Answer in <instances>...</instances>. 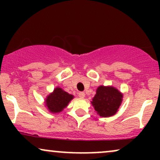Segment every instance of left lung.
Listing matches in <instances>:
<instances>
[{
    "instance_id": "left-lung-1",
    "label": "left lung",
    "mask_w": 160,
    "mask_h": 160,
    "mask_svg": "<svg viewBox=\"0 0 160 160\" xmlns=\"http://www.w3.org/2000/svg\"><path fill=\"white\" fill-rule=\"evenodd\" d=\"M74 95L64 91L62 88H55L52 92L49 93L45 100V104L51 113H59L69 104Z\"/></svg>"
}]
</instances>
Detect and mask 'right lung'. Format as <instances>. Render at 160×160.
Returning <instances> with one entry per match:
<instances>
[{
  "label": "right lung",
  "mask_w": 160,
  "mask_h": 160,
  "mask_svg": "<svg viewBox=\"0 0 160 160\" xmlns=\"http://www.w3.org/2000/svg\"><path fill=\"white\" fill-rule=\"evenodd\" d=\"M122 101V95L113 86H98L92 98V104L97 113L102 117L114 115Z\"/></svg>",
  "instance_id": "1"
}]
</instances>
